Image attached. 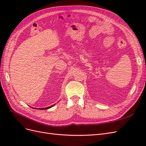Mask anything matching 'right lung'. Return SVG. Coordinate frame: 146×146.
<instances>
[{"instance_id":"add662e5","label":"right lung","mask_w":146,"mask_h":146,"mask_svg":"<svg viewBox=\"0 0 146 146\" xmlns=\"http://www.w3.org/2000/svg\"><path fill=\"white\" fill-rule=\"evenodd\" d=\"M55 105V104H54ZM54 105H52V106H50V107H46V108H41L40 110H46V109H48V108H51V107H53V106H54ZM38 109H39V108H38Z\"/></svg>"}]
</instances>
